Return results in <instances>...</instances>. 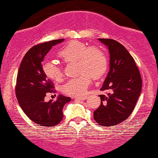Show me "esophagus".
Wrapping results in <instances>:
<instances>
[{"label":"esophagus","instance_id":"34e87169","mask_svg":"<svg viewBox=\"0 0 158 158\" xmlns=\"http://www.w3.org/2000/svg\"><path fill=\"white\" fill-rule=\"evenodd\" d=\"M86 98H87V96H85V95H84V96H73V99H79V100H85Z\"/></svg>","mask_w":158,"mask_h":158}]
</instances>
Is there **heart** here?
<instances>
[{
	"label": "heart",
	"mask_w": 158,
	"mask_h": 158,
	"mask_svg": "<svg viewBox=\"0 0 158 158\" xmlns=\"http://www.w3.org/2000/svg\"><path fill=\"white\" fill-rule=\"evenodd\" d=\"M59 59L65 63L76 61V77L69 79L63 86V91L71 96H82L93 79L100 78L106 73L108 61L105 52L98 46H87L83 42L71 41L65 44L58 52ZM47 77L59 82L63 78V73L56 62L48 61L43 65Z\"/></svg>",
	"instance_id": "b5f03b06"
}]
</instances>
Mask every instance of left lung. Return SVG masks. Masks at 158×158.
<instances>
[{
	"mask_svg": "<svg viewBox=\"0 0 158 158\" xmlns=\"http://www.w3.org/2000/svg\"><path fill=\"white\" fill-rule=\"evenodd\" d=\"M109 48L110 68L99 95L101 103L93 112L95 121L102 127L116 126L125 121L132 113L142 89L138 67L129 52L120 42L110 38H99Z\"/></svg>",
	"mask_w": 158,
	"mask_h": 158,
	"instance_id": "1",
	"label": "left lung"
}]
</instances>
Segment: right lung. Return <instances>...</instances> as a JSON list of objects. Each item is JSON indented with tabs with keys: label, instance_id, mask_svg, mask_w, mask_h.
I'll list each match as a JSON object with an SVG mask.
<instances>
[{
	"label": "right lung",
	"instance_id": "1",
	"mask_svg": "<svg viewBox=\"0 0 158 158\" xmlns=\"http://www.w3.org/2000/svg\"><path fill=\"white\" fill-rule=\"evenodd\" d=\"M64 39L39 43L31 48L20 65L17 76L15 94L20 106L26 116L38 126H56L63 118L62 109L71 98L60 95L56 100L46 102V95L56 90L42 69V61L52 46Z\"/></svg>",
	"mask_w": 158,
	"mask_h": 158
}]
</instances>
